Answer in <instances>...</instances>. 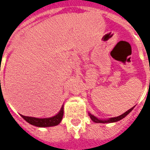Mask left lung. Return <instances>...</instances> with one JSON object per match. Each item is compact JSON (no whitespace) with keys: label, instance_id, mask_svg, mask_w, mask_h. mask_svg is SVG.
<instances>
[{"label":"left lung","instance_id":"1","mask_svg":"<svg viewBox=\"0 0 150 150\" xmlns=\"http://www.w3.org/2000/svg\"><path fill=\"white\" fill-rule=\"evenodd\" d=\"M133 108L132 107L129 110L126 111L125 112L123 113L122 115H120V116H116V117H112V118H109V119H104V120H102V119H99V118H97L96 116H93L92 114H91L90 112H88V115H89V116H90V118L91 119V120L93 121V122H96V123H113V122H117V121H119V120H120L121 119H123V118H125L128 114H129V113L132 112V110L133 109Z\"/></svg>","mask_w":150,"mask_h":150}]
</instances>
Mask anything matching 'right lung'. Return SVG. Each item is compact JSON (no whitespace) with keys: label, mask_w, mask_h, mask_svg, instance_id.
<instances>
[{"label":"right lung","mask_w":150,"mask_h":150,"mask_svg":"<svg viewBox=\"0 0 150 150\" xmlns=\"http://www.w3.org/2000/svg\"><path fill=\"white\" fill-rule=\"evenodd\" d=\"M21 117L32 125L37 126L40 128L44 127H51V126L58 125L61 122L63 116V105L61 109L55 116L52 117H47V118H36V117H31V116H25L21 115Z\"/></svg>","instance_id":"right-lung-1"}]
</instances>
